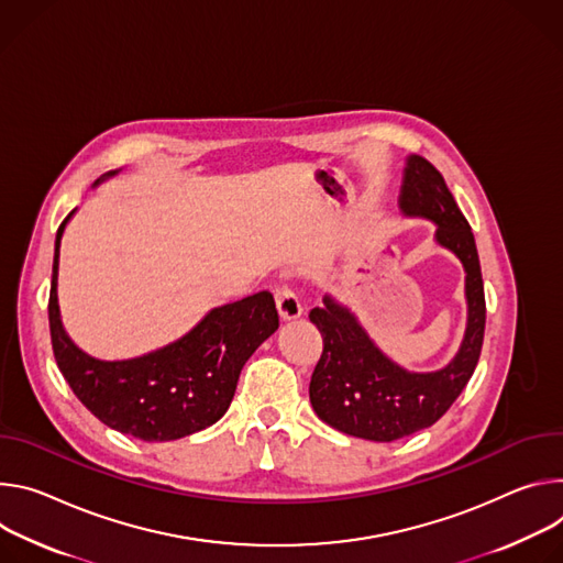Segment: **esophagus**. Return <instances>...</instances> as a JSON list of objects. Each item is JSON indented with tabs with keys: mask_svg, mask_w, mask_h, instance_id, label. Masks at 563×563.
<instances>
[{
	"mask_svg": "<svg viewBox=\"0 0 563 563\" xmlns=\"http://www.w3.org/2000/svg\"><path fill=\"white\" fill-rule=\"evenodd\" d=\"M275 301H277L279 318H282L284 322H290V320L301 318L303 306H301V301H299V297L295 295L292 288H288V286L275 288Z\"/></svg>",
	"mask_w": 563,
	"mask_h": 563,
	"instance_id": "34e87169",
	"label": "esophagus"
}]
</instances>
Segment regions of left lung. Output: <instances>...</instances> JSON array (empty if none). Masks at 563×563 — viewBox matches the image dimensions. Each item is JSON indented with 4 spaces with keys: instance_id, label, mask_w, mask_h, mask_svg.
<instances>
[{
    "instance_id": "8db88e82",
    "label": "left lung",
    "mask_w": 563,
    "mask_h": 563,
    "mask_svg": "<svg viewBox=\"0 0 563 563\" xmlns=\"http://www.w3.org/2000/svg\"><path fill=\"white\" fill-rule=\"evenodd\" d=\"M398 206L409 219L435 223V243L463 264L467 327L443 368L416 373L389 360L333 295H324V303L310 310L308 318L324 340L308 387L310 405L333 429L376 443L431 427L452 407L472 378L485 333V292L472 228L441 172L422 156L407 158Z\"/></svg>"
}]
</instances>
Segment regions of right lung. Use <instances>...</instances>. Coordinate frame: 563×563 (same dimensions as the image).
Returning <instances> with one entry per match:
<instances>
[{"instance_id": "add662e5", "label": "right lung", "mask_w": 563, "mask_h": 563, "mask_svg": "<svg viewBox=\"0 0 563 563\" xmlns=\"http://www.w3.org/2000/svg\"><path fill=\"white\" fill-rule=\"evenodd\" d=\"M115 174H104L93 187ZM74 212L55 234L48 297L51 342L62 376L100 422L145 443L176 441L214 424L232 402L247 357L279 329L273 295L262 290L217 306L192 331L145 355L98 360L69 338L57 303L59 243Z\"/></svg>"}]
</instances>
